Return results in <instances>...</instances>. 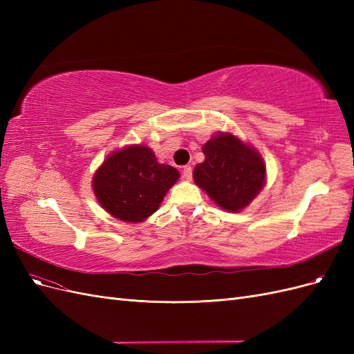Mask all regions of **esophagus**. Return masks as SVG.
<instances>
[{
  "label": "esophagus",
  "instance_id": "esophagus-1",
  "mask_svg": "<svg viewBox=\"0 0 354 354\" xmlns=\"http://www.w3.org/2000/svg\"><path fill=\"white\" fill-rule=\"evenodd\" d=\"M183 178H185L186 181H190V180H192V167H190V165H187V167L183 168Z\"/></svg>",
  "mask_w": 354,
  "mask_h": 354
}]
</instances>
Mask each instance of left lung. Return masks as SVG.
Returning a JSON list of instances; mask_svg holds the SVG:
<instances>
[{
  "label": "left lung",
  "instance_id": "left-lung-1",
  "mask_svg": "<svg viewBox=\"0 0 354 354\" xmlns=\"http://www.w3.org/2000/svg\"><path fill=\"white\" fill-rule=\"evenodd\" d=\"M205 160L198 164L194 180L217 205L241 212L266 185V164L257 149L230 131H220L202 146Z\"/></svg>",
  "mask_w": 354,
  "mask_h": 354
}]
</instances>
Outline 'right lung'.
<instances>
[{"mask_svg": "<svg viewBox=\"0 0 354 354\" xmlns=\"http://www.w3.org/2000/svg\"><path fill=\"white\" fill-rule=\"evenodd\" d=\"M180 173L159 164L151 147L128 145L108 155L93 176V192L100 207L112 217L142 223L158 211Z\"/></svg>", "mask_w": 354, "mask_h": 354, "instance_id": "obj_1", "label": "right lung"}]
</instances>
